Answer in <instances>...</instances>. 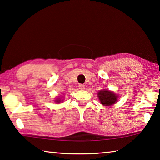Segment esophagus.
I'll use <instances>...</instances> for the list:
<instances>
[{
	"mask_svg": "<svg viewBox=\"0 0 160 160\" xmlns=\"http://www.w3.org/2000/svg\"><path fill=\"white\" fill-rule=\"evenodd\" d=\"M79 89H81V90H84V89L86 88V87H85V86L83 85V84H79Z\"/></svg>",
	"mask_w": 160,
	"mask_h": 160,
	"instance_id": "esophagus-1",
	"label": "esophagus"
}]
</instances>
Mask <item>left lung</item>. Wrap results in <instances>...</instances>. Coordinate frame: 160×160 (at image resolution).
I'll return each instance as SVG.
<instances>
[{"label": "left lung", "mask_w": 160, "mask_h": 160, "mask_svg": "<svg viewBox=\"0 0 160 160\" xmlns=\"http://www.w3.org/2000/svg\"><path fill=\"white\" fill-rule=\"evenodd\" d=\"M98 97L100 101L101 104L104 106H111L115 104L118 100V96L113 91H110L108 90L103 89L98 92Z\"/></svg>", "instance_id": "8db88e82"}]
</instances>
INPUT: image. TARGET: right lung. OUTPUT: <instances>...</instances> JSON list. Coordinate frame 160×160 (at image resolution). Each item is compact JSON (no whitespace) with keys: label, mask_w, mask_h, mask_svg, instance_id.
<instances>
[{"label":"right lung","mask_w":160,"mask_h":160,"mask_svg":"<svg viewBox=\"0 0 160 160\" xmlns=\"http://www.w3.org/2000/svg\"><path fill=\"white\" fill-rule=\"evenodd\" d=\"M55 102H56V103H59V102H61V99H60V98H58V99H56L55 100Z\"/></svg>","instance_id":"add662e5"}]
</instances>
